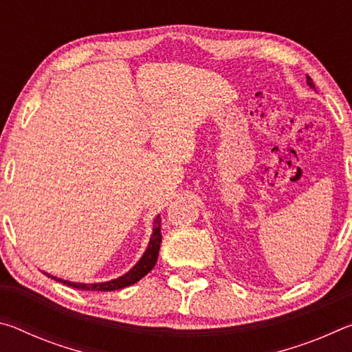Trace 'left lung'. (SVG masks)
Returning <instances> with one entry per match:
<instances>
[{
	"label": "left lung",
	"mask_w": 352,
	"mask_h": 352,
	"mask_svg": "<svg viewBox=\"0 0 352 352\" xmlns=\"http://www.w3.org/2000/svg\"><path fill=\"white\" fill-rule=\"evenodd\" d=\"M307 83H309V85H311L312 88H315V85H314V80H312L311 77H309V76H307Z\"/></svg>",
	"instance_id": "obj_1"
}]
</instances>
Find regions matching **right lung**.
<instances>
[{"instance_id":"right-lung-1","label":"right lung","mask_w":352,"mask_h":352,"mask_svg":"<svg viewBox=\"0 0 352 352\" xmlns=\"http://www.w3.org/2000/svg\"><path fill=\"white\" fill-rule=\"evenodd\" d=\"M160 243H162V219L157 216L153 222V234L151 237V242H148V247L146 250V253L142 254V258L140 259L138 264H136L132 270L126 275L113 279V281H107V283H100V284H76V283H68L63 281V279H57L56 276H52L57 279L58 283H63L67 285H71L74 289H82V290H98V292H111V290H118V289H124L127 285H132L135 283H138L141 278H144L148 272H151L155 264H157L158 259V252H160ZM46 275V273H45ZM50 276V275H47Z\"/></svg>"}]
</instances>
